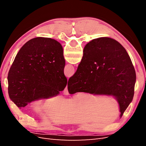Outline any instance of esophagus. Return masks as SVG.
<instances>
[{
    "mask_svg": "<svg viewBox=\"0 0 146 146\" xmlns=\"http://www.w3.org/2000/svg\"><path fill=\"white\" fill-rule=\"evenodd\" d=\"M63 94L65 96H68L69 95V92H68V86H66V87L65 88V89L63 91Z\"/></svg>",
    "mask_w": 146,
    "mask_h": 146,
    "instance_id": "esophagus-1",
    "label": "esophagus"
}]
</instances>
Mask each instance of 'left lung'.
<instances>
[{
  "instance_id": "obj_1",
  "label": "left lung",
  "mask_w": 146,
  "mask_h": 146,
  "mask_svg": "<svg viewBox=\"0 0 146 146\" xmlns=\"http://www.w3.org/2000/svg\"><path fill=\"white\" fill-rule=\"evenodd\" d=\"M61 44L37 37L21 48L8 75V94L17 107L60 94L67 85Z\"/></svg>"
}]
</instances>
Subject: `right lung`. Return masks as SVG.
<instances>
[{
	"label": "right lung",
	"mask_w": 146,
	"mask_h": 146,
	"mask_svg": "<svg viewBox=\"0 0 146 146\" xmlns=\"http://www.w3.org/2000/svg\"><path fill=\"white\" fill-rule=\"evenodd\" d=\"M136 72L125 48L108 37L94 39L84 47L77 71L69 78V94L78 92L114 97L121 117L134 96Z\"/></svg>",
	"instance_id": "obj_1"
}]
</instances>
